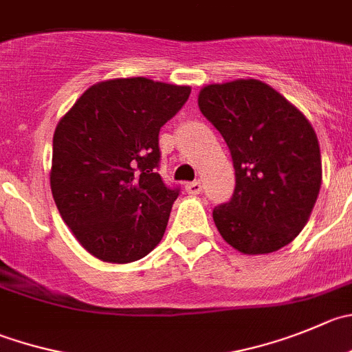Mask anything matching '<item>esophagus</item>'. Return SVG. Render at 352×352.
Instances as JSON below:
<instances>
[{
	"instance_id": "esophagus-1",
	"label": "esophagus",
	"mask_w": 352,
	"mask_h": 352,
	"mask_svg": "<svg viewBox=\"0 0 352 352\" xmlns=\"http://www.w3.org/2000/svg\"><path fill=\"white\" fill-rule=\"evenodd\" d=\"M186 192L190 193V195H199L200 192H202V185H200V182H192V183H186Z\"/></svg>"
}]
</instances>
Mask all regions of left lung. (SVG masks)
<instances>
[{
  "instance_id": "left-lung-1",
  "label": "left lung",
  "mask_w": 352,
  "mask_h": 352,
  "mask_svg": "<svg viewBox=\"0 0 352 352\" xmlns=\"http://www.w3.org/2000/svg\"><path fill=\"white\" fill-rule=\"evenodd\" d=\"M199 107L221 133L235 192L212 210L224 242L243 254L289 245L306 226L321 186V155L309 120L257 79L200 89Z\"/></svg>"
}]
</instances>
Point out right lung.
Listing matches in <instances>:
<instances>
[{"instance_id":"right-lung-1","label":"right lung","mask_w":352,"mask_h":352,"mask_svg":"<svg viewBox=\"0 0 352 352\" xmlns=\"http://www.w3.org/2000/svg\"><path fill=\"white\" fill-rule=\"evenodd\" d=\"M190 91L146 78L110 79L86 89L56 124L53 199L91 256L133 263L162 240L179 188L157 173L159 131Z\"/></svg>"}]
</instances>
